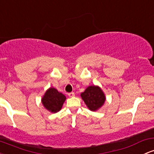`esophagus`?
Returning <instances> with one entry per match:
<instances>
[{
    "label": "esophagus",
    "mask_w": 154,
    "mask_h": 154,
    "mask_svg": "<svg viewBox=\"0 0 154 154\" xmlns=\"http://www.w3.org/2000/svg\"><path fill=\"white\" fill-rule=\"evenodd\" d=\"M68 96H69V97H73V96H74V92L69 93V94H68Z\"/></svg>",
    "instance_id": "34e87169"
}]
</instances>
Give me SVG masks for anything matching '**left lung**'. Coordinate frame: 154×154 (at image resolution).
<instances>
[{
	"label": "left lung",
	"mask_w": 154,
	"mask_h": 154,
	"mask_svg": "<svg viewBox=\"0 0 154 154\" xmlns=\"http://www.w3.org/2000/svg\"><path fill=\"white\" fill-rule=\"evenodd\" d=\"M82 100L91 111H96L104 104L105 95L99 86H88L84 92L80 94Z\"/></svg>",
	"instance_id": "1"
}]
</instances>
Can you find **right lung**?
I'll list each match as a JSON object with an SVG mask.
<instances>
[{
    "mask_svg": "<svg viewBox=\"0 0 154 154\" xmlns=\"http://www.w3.org/2000/svg\"><path fill=\"white\" fill-rule=\"evenodd\" d=\"M66 99V96L61 93L58 92L57 89L50 88L42 97V102L47 110L55 113L61 109Z\"/></svg>",
    "mask_w": 154,
    "mask_h": 154,
    "instance_id": "right-lung-1",
    "label": "right lung"
}]
</instances>
